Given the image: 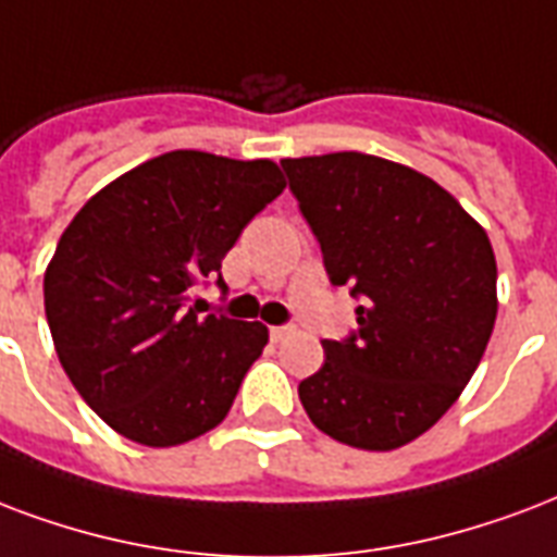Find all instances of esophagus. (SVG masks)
Listing matches in <instances>:
<instances>
[{
  "label": "esophagus",
  "mask_w": 557,
  "mask_h": 557,
  "mask_svg": "<svg viewBox=\"0 0 557 557\" xmlns=\"http://www.w3.org/2000/svg\"><path fill=\"white\" fill-rule=\"evenodd\" d=\"M295 333V326H271V338H274V342H283V338H288V335Z\"/></svg>",
  "instance_id": "34e87169"
}]
</instances>
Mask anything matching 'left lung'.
Instances as JSON below:
<instances>
[{
  "label": "left lung",
  "instance_id": "1",
  "mask_svg": "<svg viewBox=\"0 0 557 557\" xmlns=\"http://www.w3.org/2000/svg\"><path fill=\"white\" fill-rule=\"evenodd\" d=\"M333 286L359 297L356 333L321 342L297 385L309 420L359 449H397L435 426L482 362L496 260L482 224L409 165L359 151L280 160Z\"/></svg>",
  "mask_w": 557,
  "mask_h": 557
}]
</instances>
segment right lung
<instances>
[{"mask_svg": "<svg viewBox=\"0 0 557 557\" xmlns=\"http://www.w3.org/2000/svg\"><path fill=\"white\" fill-rule=\"evenodd\" d=\"M286 181L271 160L169 151L84 203L42 277L63 371L110 430L177 447L219 426L269 326L186 307Z\"/></svg>", "mask_w": 557, "mask_h": 557, "instance_id": "1", "label": "right lung"}]
</instances>
